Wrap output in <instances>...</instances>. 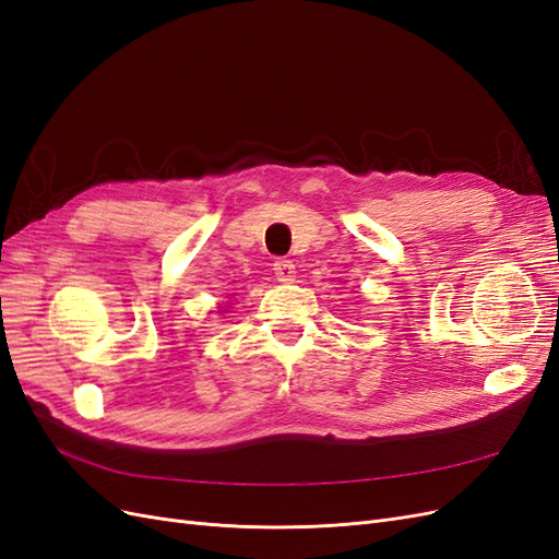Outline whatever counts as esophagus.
Wrapping results in <instances>:
<instances>
[{"mask_svg": "<svg viewBox=\"0 0 559 559\" xmlns=\"http://www.w3.org/2000/svg\"><path fill=\"white\" fill-rule=\"evenodd\" d=\"M273 270H275L277 282H282V284H292L296 280V265L289 259H277L273 263Z\"/></svg>", "mask_w": 559, "mask_h": 559, "instance_id": "34e87169", "label": "esophagus"}]
</instances>
